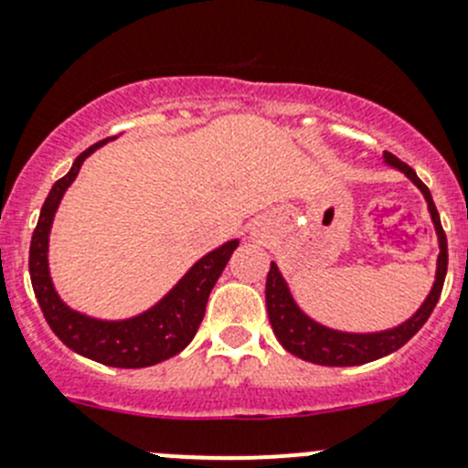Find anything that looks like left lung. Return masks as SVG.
Segmentation results:
<instances>
[{
	"instance_id": "left-lung-1",
	"label": "left lung",
	"mask_w": 468,
	"mask_h": 468,
	"mask_svg": "<svg viewBox=\"0 0 468 468\" xmlns=\"http://www.w3.org/2000/svg\"><path fill=\"white\" fill-rule=\"evenodd\" d=\"M385 163L401 170L424 193V197H427L429 214H431V221L436 226V233H439L441 247L439 268H436V282L431 286V293H429L427 301L422 303L418 313L412 314L408 322H403L401 326L380 331V334H343V331L322 326V324L313 322L307 314H303V310L293 303L292 293H289V286H286L284 277L280 275V268L275 263H271V272H268V280H265L268 317H271L272 331H275L282 347L286 352H292V355L301 356V359L313 361V364L319 366H359L380 359V356L397 352L399 347H403L412 335L418 334L420 328L424 326V322L429 319V314L433 313L436 303H439L441 292H443L445 272H448V239H445L443 226H441V217L436 212L431 193L420 182V176L415 175V170L410 165H406L403 161H399L397 155L389 154V151H385Z\"/></svg>"
}]
</instances>
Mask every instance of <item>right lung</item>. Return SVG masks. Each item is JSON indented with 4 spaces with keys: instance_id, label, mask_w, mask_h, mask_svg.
I'll return each mask as SVG.
<instances>
[{
    "instance_id": "1",
    "label": "right lung",
    "mask_w": 468,
    "mask_h": 468,
    "mask_svg": "<svg viewBox=\"0 0 468 468\" xmlns=\"http://www.w3.org/2000/svg\"><path fill=\"white\" fill-rule=\"evenodd\" d=\"M109 140L88 146L74 161L71 170L50 188L35 233H32V242H29V277H32V289H35L46 322L67 347L104 366L144 368V366L161 364V361L179 355L191 343L205 317L209 292L214 289L218 275L224 272L226 263L238 250L239 242L230 239V242L221 244L218 250L203 256L161 303H155L151 310L133 319L102 322V319L86 317V314L67 307L58 296L48 275L50 224H53L62 196L69 184L77 179L81 163Z\"/></svg>"
}]
</instances>
